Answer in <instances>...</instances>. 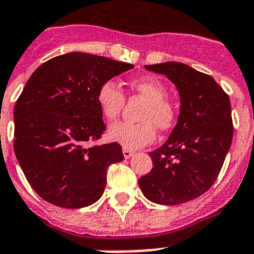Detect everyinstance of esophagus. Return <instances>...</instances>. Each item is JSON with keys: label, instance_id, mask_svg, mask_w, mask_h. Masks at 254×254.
I'll return each mask as SVG.
<instances>
[{"label": "esophagus", "instance_id": "esophagus-1", "mask_svg": "<svg viewBox=\"0 0 254 254\" xmlns=\"http://www.w3.org/2000/svg\"><path fill=\"white\" fill-rule=\"evenodd\" d=\"M123 154H124V158L127 159V158H130V157H133V154H134V151L130 150V149H127V147H124V149H123Z\"/></svg>", "mask_w": 254, "mask_h": 254}]
</instances>
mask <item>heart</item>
<instances>
[{
    "instance_id": "b5f03b06",
    "label": "heart",
    "mask_w": 254,
    "mask_h": 254,
    "mask_svg": "<svg viewBox=\"0 0 254 254\" xmlns=\"http://www.w3.org/2000/svg\"><path fill=\"white\" fill-rule=\"evenodd\" d=\"M129 87L133 93L146 100V105L139 115V120L142 121L113 124L108 130V137L127 149H138L154 141L157 134L155 127L161 131L173 129L177 124L178 109L167 99L169 89L166 84L157 77H139L130 81ZM96 101L104 119L115 121L121 115L127 97L119 85L108 80L97 89Z\"/></svg>"
}]
</instances>
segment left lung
Returning <instances> with one entry per match:
<instances>
[{"label": "left lung", "mask_w": 254, "mask_h": 254, "mask_svg": "<svg viewBox=\"0 0 254 254\" xmlns=\"http://www.w3.org/2000/svg\"><path fill=\"white\" fill-rule=\"evenodd\" d=\"M166 75L181 96V113L169 139L150 151L153 169L138 179L153 203L182 204L215 183L233 137L231 101L212 76L177 62L146 65Z\"/></svg>", "instance_id": "8db88e82"}]
</instances>
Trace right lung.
<instances>
[{
    "mask_svg": "<svg viewBox=\"0 0 254 254\" xmlns=\"http://www.w3.org/2000/svg\"><path fill=\"white\" fill-rule=\"evenodd\" d=\"M133 64L68 53L39 65L14 107V153L35 192L62 208L101 197L107 170L124 159L117 142L88 146L107 130L97 89Z\"/></svg>",
    "mask_w": 254,
    "mask_h": 254,
    "instance_id": "1",
    "label": "right lung"
}]
</instances>
